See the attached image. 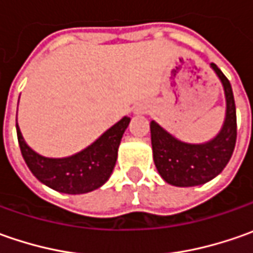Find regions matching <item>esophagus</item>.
<instances>
[{
  "mask_svg": "<svg viewBox=\"0 0 253 253\" xmlns=\"http://www.w3.org/2000/svg\"><path fill=\"white\" fill-rule=\"evenodd\" d=\"M143 110H136V111H135V114H143Z\"/></svg>",
  "mask_w": 253,
  "mask_h": 253,
  "instance_id": "1",
  "label": "esophagus"
}]
</instances>
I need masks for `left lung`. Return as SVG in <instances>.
Returning a JSON list of instances; mask_svg holds the SVG:
<instances>
[{
    "mask_svg": "<svg viewBox=\"0 0 253 253\" xmlns=\"http://www.w3.org/2000/svg\"><path fill=\"white\" fill-rule=\"evenodd\" d=\"M225 95V118L219 132L207 142L190 143L177 139L156 121H151L155 166L166 183L176 187H194L207 183L227 166L237 142V111L228 79L214 63Z\"/></svg>",
    "mask_w": 253,
    "mask_h": 253,
    "instance_id": "obj_1",
    "label": "left lung"
}]
</instances>
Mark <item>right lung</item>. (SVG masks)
Listing matches in <instances>:
<instances>
[{
    "label": "right lung",
    "mask_w": 253,
    "mask_h": 253,
    "mask_svg": "<svg viewBox=\"0 0 253 253\" xmlns=\"http://www.w3.org/2000/svg\"><path fill=\"white\" fill-rule=\"evenodd\" d=\"M131 118L124 117L83 151L66 158H46L35 152L21 133L16 122L18 142L25 163L44 186L64 194H84L97 190L110 179Z\"/></svg>",
    "instance_id": "right-lung-1"
}]
</instances>
